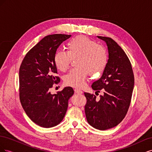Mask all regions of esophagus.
<instances>
[{"mask_svg":"<svg viewBox=\"0 0 152 152\" xmlns=\"http://www.w3.org/2000/svg\"><path fill=\"white\" fill-rule=\"evenodd\" d=\"M74 91H75V93H77V94H80L83 93V92H82V91H80V90H79V89H74Z\"/></svg>","mask_w":152,"mask_h":152,"instance_id":"34e87169","label":"esophagus"}]
</instances>
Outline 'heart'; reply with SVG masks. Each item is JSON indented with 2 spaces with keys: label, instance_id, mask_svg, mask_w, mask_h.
Wrapping results in <instances>:
<instances>
[{
  "label": "heart",
  "instance_id": "obj_1",
  "mask_svg": "<svg viewBox=\"0 0 152 152\" xmlns=\"http://www.w3.org/2000/svg\"><path fill=\"white\" fill-rule=\"evenodd\" d=\"M66 51L55 53L53 61L58 70L65 72L72 59L77 66L64 77L66 86L81 88L86 84L87 76L99 75L108 64V53L103 46L84 35L77 36L66 44Z\"/></svg>",
  "mask_w": 152,
  "mask_h": 152
}]
</instances>
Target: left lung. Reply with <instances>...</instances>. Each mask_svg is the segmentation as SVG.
Listing matches in <instances>:
<instances>
[{
    "label": "left lung",
    "mask_w": 152,
    "mask_h": 152,
    "mask_svg": "<svg viewBox=\"0 0 152 152\" xmlns=\"http://www.w3.org/2000/svg\"><path fill=\"white\" fill-rule=\"evenodd\" d=\"M108 50L107 66L102 77L91 87L99 93V100L93 94L84 93L87 99L85 113L87 122L99 130L117 126L125 117L130 106L134 77L131 63L124 50L112 39L98 36Z\"/></svg>",
    "instance_id": "8db88e82"
}]
</instances>
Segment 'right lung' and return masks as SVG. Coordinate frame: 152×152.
Segmentation results:
<instances>
[{
    "mask_svg": "<svg viewBox=\"0 0 152 152\" xmlns=\"http://www.w3.org/2000/svg\"><path fill=\"white\" fill-rule=\"evenodd\" d=\"M71 35L53 34L45 37L26 53L19 71L20 99L28 117L38 126L49 128L60 123L65 117L68 100L74 94L66 87L57 94L50 89L60 79L53 57L58 48Z\"/></svg>",
    "mask_w": 152,
    "mask_h": 152,
    "instance_id": "add662e5",
    "label": "right lung"
}]
</instances>
